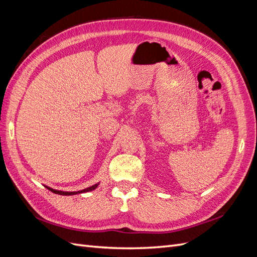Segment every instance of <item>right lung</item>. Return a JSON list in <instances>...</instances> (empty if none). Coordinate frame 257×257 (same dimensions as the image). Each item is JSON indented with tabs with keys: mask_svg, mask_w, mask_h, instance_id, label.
Returning a JSON list of instances; mask_svg holds the SVG:
<instances>
[{
	"mask_svg": "<svg viewBox=\"0 0 257 257\" xmlns=\"http://www.w3.org/2000/svg\"><path fill=\"white\" fill-rule=\"evenodd\" d=\"M99 182L92 185V186H89V188L84 189V190H81V191H77V192H64V191H59V190H54L52 188H49V186L45 185V188H47L49 191H51L52 193H56V194H59V195H65V196H69V195H76V194H81V193H87V192H91L93 190H95L97 186H98Z\"/></svg>",
	"mask_w": 257,
	"mask_h": 257,
	"instance_id": "right-lung-1",
	"label": "right lung"
}]
</instances>
